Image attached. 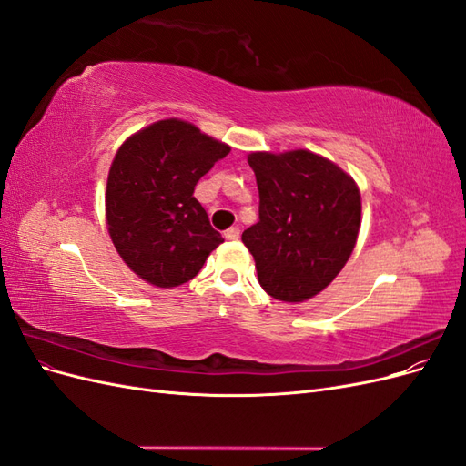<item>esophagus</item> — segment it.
Here are the masks:
<instances>
[{
  "label": "esophagus",
  "mask_w": 466,
  "mask_h": 466,
  "mask_svg": "<svg viewBox=\"0 0 466 466\" xmlns=\"http://www.w3.org/2000/svg\"><path fill=\"white\" fill-rule=\"evenodd\" d=\"M223 237L228 238V241H237V238L241 237V229H238V228H229L228 231L223 233Z\"/></svg>",
  "instance_id": "esophagus-1"
}]
</instances>
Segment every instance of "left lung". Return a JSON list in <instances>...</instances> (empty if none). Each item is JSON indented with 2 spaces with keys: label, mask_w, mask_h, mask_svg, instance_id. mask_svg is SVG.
Masks as SVG:
<instances>
[{
  "label": "left lung",
  "mask_w": 466,
  "mask_h": 466,
  "mask_svg": "<svg viewBox=\"0 0 466 466\" xmlns=\"http://www.w3.org/2000/svg\"><path fill=\"white\" fill-rule=\"evenodd\" d=\"M258 221L243 233L262 289L298 303L327 288L342 270L361 221L356 182L311 151L250 153Z\"/></svg>",
  "instance_id": "1"
}]
</instances>
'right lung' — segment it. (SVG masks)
<instances>
[{
	"mask_svg": "<svg viewBox=\"0 0 466 466\" xmlns=\"http://www.w3.org/2000/svg\"><path fill=\"white\" fill-rule=\"evenodd\" d=\"M229 151L177 118L122 144L106 182V223L118 255L139 278L157 288L187 284L223 243L194 187Z\"/></svg>",
	"mask_w": 466,
	"mask_h": 466,
	"instance_id": "right-lung-1",
	"label": "right lung"
}]
</instances>
